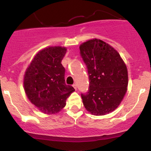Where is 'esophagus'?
Returning <instances> with one entry per match:
<instances>
[{"label": "esophagus", "instance_id": "34e87169", "mask_svg": "<svg viewBox=\"0 0 151 151\" xmlns=\"http://www.w3.org/2000/svg\"><path fill=\"white\" fill-rule=\"evenodd\" d=\"M72 86H73V87H74V89H77V84H73V85H72Z\"/></svg>", "mask_w": 151, "mask_h": 151}]
</instances>
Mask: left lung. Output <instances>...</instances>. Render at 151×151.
Returning a JSON list of instances; mask_svg holds the SVG:
<instances>
[{"label": "left lung", "mask_w": 151, "mask_h": 151, "mask_svg": "<svg viewBox=\"0 0 151 151\" xmlns=\"http://www.w3.org/2000/svg\"><path fill=\"white\" fill-rule=\"evenodd\" d=\"M79 50L89 79L87 93L81 94L84 107L95 116L109 114L119 106L127 91L126 65L116 50L101 40L86 41Z\"/></svg>", "instance_id": "1"}]
</instances>
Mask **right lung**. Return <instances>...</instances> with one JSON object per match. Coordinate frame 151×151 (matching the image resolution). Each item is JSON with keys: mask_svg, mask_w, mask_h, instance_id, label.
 Wrapping results in <instances>:
<instances>
[{"mask_svg": "<svg viewBox=\"0 0 151 151\" xmlns=\"http://www.w3.org/2000/svg\"><path fill=\"white\" fill-rule=\"evenodd\" d=\"M67 48L48 47L35 56L24 76V89L32 104L45 114H54L66 105L74 89L65 83L61 62Z\"/></svg>", "mask_w": 151, "mask_h": 151, "instance_id": "obj_1", "label": "right lung"}]
</instances>
